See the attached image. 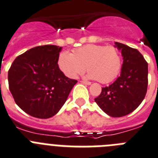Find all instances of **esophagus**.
<instances>
[{
	"mask_svg": "<svg viewBox=\"0 0 158 158\" xmlns=\"http://www.w3.org/2000/svg\"><path fill=\"white\" fill-rule=\"evenodd\" d=\"M81 83H83V84H87V85H90V84H91V82L85 81V80H82Z\"/></svg>",
	"mask_w": 158,
	"mask_h": 158,
	"instance_id": "1",
	"label": "esophagus"
}]
</instances>
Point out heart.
Returning <instances> with one entry per match:
<instances>
[{
	"instance_id": "heart-1",
	"label": "heart",
	"mask_w": 158,
	"mask_h": 158,
	"mask_svg": "<svg viewBox=\"0 0 158 158\" xmlns=\"http://www.w3.org/2000/svg\"><path fill=\"white\" fill-rule=\"evenodd\" d=\"M58 66L67 77L74 79L88 70V77L101 83L111 82L122 68V58L114 46L87 44L73 51H64L59 54Z\"/></svg>"
}]
</instances>
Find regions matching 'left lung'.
Wrapping results in <instances>:
<instances>
[{"mask_svg":"<svg viewBox=\"0 0 158 158\" xmlns=\"http://www.w3.org/2000/svg\"><path fill=\"white\" fill-rule=\"evenodd\" d=\"M123 57L121 75L112 84L102 88L95 98L100 108L114 118L133 112L144 99L148 88V63L135 48L115 42Z\"/></svg>","mask_w":158,"mask_h":158,"instance_id":"left-lung-1","label":"left lung"}]
</instances>
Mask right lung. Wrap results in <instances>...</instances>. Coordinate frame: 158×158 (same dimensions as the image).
Listing matches in <instances>:
<instances>
[{"mask_svg": "<svg viewBox=\"0 0 158 158\" xmlns=\"http://www.w3.org/2000/svg\"><path fill=\"white\" fill-rule=\"evenodd\" d=\"M61 47L42 45L15 58L8 72L9 88L15 103L31 116L48 118L61 110L77 80L59 69Z\"/></svg>", "mask_w": 158, "mask_h": 158, "instance_id": "right-lung-1", "label": "right lung"}]
</instances>
